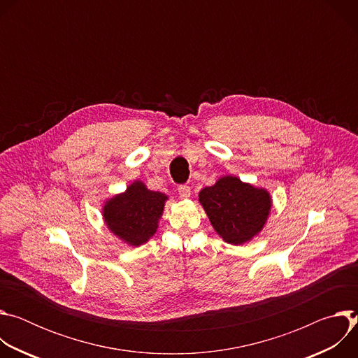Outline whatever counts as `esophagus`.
<instances>
[{"label": "esophagus", "instance_id": "esophagus-1", "mask_svg": "<svg viewBox=\"0 0 358 358\" xmlns=\"http://www.w3.org/2000/svg\"><path fill=\"white\" fill-rule=\"evenodd\" d=\"M178 194L181 198H189L191 196V188L187 184H181L178 187Z\"/></svg>", "mask_w": 358, "mask_h": 358}]
</instances>
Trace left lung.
Masks as SVG:
<instances>
[{
	"mask_svg": "<svg viewBox=\"0 0 358 358\" xmlns=\"http://www.w3.org/2000/svg\"><path fill=\"white\" fill-rule=\"evenodd\" d=\"M199 202L217 234L232 245H241L258 235L272 207L266 189L255 188L232 176L202 188Z\"/></svg>",
	"mask_w": 358,
	"mask_h": 358,
	"instance_id": "8db88e82",
	"label": "left lung"
}]
</instances>
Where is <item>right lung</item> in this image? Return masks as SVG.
I'll return each instance as SVG.
<instances>
[{
  "mask_svg": "<svg viewBox=\"0 0 358 358\" xmlns=\"http://www.w3.org/2000/svg\"><path fill=\"white\" fill-rule=\"evenodd\" d=\"M166 199V194L150 191L141 181H134L126 192L106 202L105 222L120 239L138 246L155 235Z\"/></svg>",
  "mask_w": 358,
  "mask_h": 358,
  "instance_id": "add662e5",
  "label": "right lung"
}]
</instances>
